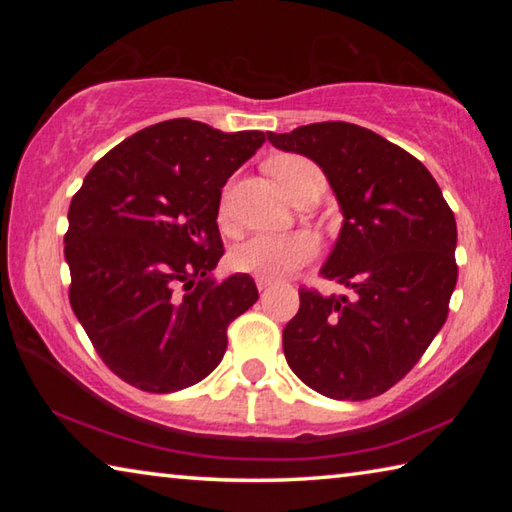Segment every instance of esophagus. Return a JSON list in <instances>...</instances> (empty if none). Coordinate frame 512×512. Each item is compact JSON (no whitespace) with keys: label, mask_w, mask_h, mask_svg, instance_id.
<instances>
[{"label":"esophagus","mask_w":512,"mask_h":512,"mask_svg":"<svg viewBox=\"0 0 512 512\" xmlns=\"http://www.w3.org/2000/svg\"><path fill=\"white\" fill-rule=\"evenodd\" d=\"M255 282H257L259 291H266L273 284V280H266V277H255Z\"/></svg>","instance_id":"esophagus-1"}]
</instances>
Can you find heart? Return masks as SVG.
<instances>
[{"mask_svg": "<svg viewBox=\"0 0 512 512\" xmlns=\"http://www.w3.org/2000/svg\"><path fill=\"white\" fill-rule=\"evenodd\" d=\"M309 167L314 164L305 158L284 155L271 164V171L291 198L298 183V173ZM318 248V239L311 232H287V235L259 232L237 246L232 253V264L244 273L266 277V280H280V277H287L300 266L309 264L318 255Z\"/></svg>", "mask_w": 512, "mask_h": 512, "instance_id": "heart-1", "label": "heart"}]
</instances>
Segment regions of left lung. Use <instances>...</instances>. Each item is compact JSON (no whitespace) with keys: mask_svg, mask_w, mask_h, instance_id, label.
Returning a JSON list of instances; mask_svg holds the SVG:
<instances>
[{"mask_svg":"<svg viewBox=\"0 0 512 512\" xmlns=\"http://www.w3.org/2000/svg\"><path fill=\"white\" fill-rule=\"evenodd\" d=\"M268 142L325 171L343 228L320 275L352 289L325 298L302 287L284 357L320 395L370 400L409 375L445 325L458 277L454 212L418 158L363 126L320 121Z\"/></svg>","mask_w":512,"mask_h":512,"instance_id":"left-lung-1","label":"left lung"}]
</instances>
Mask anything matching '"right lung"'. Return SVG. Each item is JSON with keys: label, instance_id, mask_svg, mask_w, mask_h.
Segmentation results:
<instances>
[{"label": "right lung", "instance_id": "1", "mask_svg": "<svg viewBox=\"0 0 512 512\" xmlns=\"http://www.w3.org/2000/svg\"><path fill=\"white\" fill-rule=\"evenodd\" d=\"M266 142L192 119L142 128L108 151L69 205V305L101 361L146 393L219 366L228 325L257 302L253 277L210 273L223 257L221 189Z\"/></svg>", "mask_w": 512, "mask_h": 512}]
</instances>
